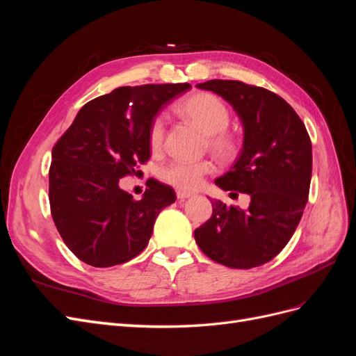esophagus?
Segmentation results:
<instances>
[{
    "label": "esophagus",
    "instance_id": "obj_1",
    "mask_svg": "<svg viewBox=\"0 0 356 356\" xmlns=\"http://www.w3.org/2000/svg\"><path fill=\"white\" fill-rule=\"evenodd\" d=\"M191 196H193V193H190V191H184V190H177V197H178L179 200L188 199V197H191Z\"/></svg>",
    "mask_w": 356,
    "mask_h": 356
}]
</instances>
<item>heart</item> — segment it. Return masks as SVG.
Listing matches in <instances>:
<instances>
[{
	"label": "heart",
	"mask_w": 356,
	"mask_h": 356,
	"mask_svg": "<svg viewBox=\"0 0 356 356\" xmlns=\"http://www.w3.org/2000/svg\"><path fill=\"white\" fill-rule=\"evenodd\" d=\"M182 120L196 126L204 134V147L221 160H232L239 153L241 143L238 136L230 132V111L218 96L208 92H197L181 99L174 108ZM165 122L156 117L149 124L148 143L153 152H160L165 143ZM212 165L208 160L199 161H172L161 169V178L170 186L181 190H196L203 178L211 174Z\"/></svg>",
	"instance_id": "b5f03b06"
}]
</instances>
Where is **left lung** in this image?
Masks as SVG:
<instances>
[{
	"label": "left lung",
	"instance_id": "left-lung-1",
	"mask_svg": "<svg viewBox=\"0 0 356 356\" xmlns=\"http://www.w3.org/2000/svg\"><path fill=\"white\" fill-rule=\"evenodd\" d=\"M199 89L227 101L243 124L233 168L215 179L230 197L246 193L248 209L212 202V217L195 230L204 255L230 268H252L281 252L306 208L312 143L305 123L281 96L236 80H209Z\"/></svg>",
	"mask_w": 356,
	"mask_h": 356
}]
</instances>
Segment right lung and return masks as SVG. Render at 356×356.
Returning a JSON list of instances; mask_svg holds the SVG:
<instances>
[{"label": "right lung", "mask_w": 356, "mask_h": 356, "mask_svg": "<svg viewBox=\"0 0 356 356\" xmlns=\"http://www.w3.org/2000/svg\"><path fill=\"white\" fill-rule=\"evenodd\" d=\"M188 83L124 86L92 99L51 149L49 200L70 251L93 267L122 264L141 254L160 211L175 202L160 181L141 200L118 182L149 159V124Z\"/></svg>", "instance_id": "1"}]
</instances>
